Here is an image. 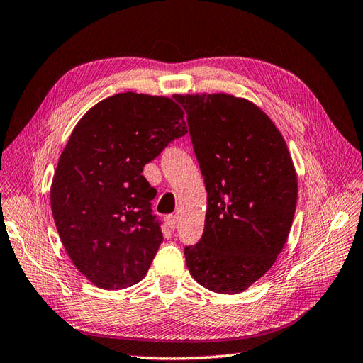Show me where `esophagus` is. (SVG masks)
Masks as SVG:
<instances>
[{
	"label": "esophagus",
	"instance_id": "34e87169",
	"mask_svg": "<svg viewBox=\"0 0 363 363\" xmlns=\"http://www.w3.org/2000/svg\"><path fill=\"white\" fill-rule=\"evenodd\" d=\"M166 225H167V228H171V229H175V226H177V217L175 216H167L166 217Z\"/></svg>",
	"mask_w": 363,
	"mask_h": 363
}]
</instances>
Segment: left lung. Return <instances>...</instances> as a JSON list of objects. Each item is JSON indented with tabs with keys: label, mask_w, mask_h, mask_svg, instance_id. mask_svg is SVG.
Wrapping results in <instances>:
<instances>
[{
	"label": "left lung",
	"mask_w": 363,
	"mask_h": 363,
	"mask_svg": "<svg viewBox=\"0 0 363 363\" xmlns=\"http://www.w3.org/2000/svg\"><path fill=\"white\" fill-rule=\"evenodd\" d=\"M208 192L205 231L184 248L197 284L238 294L267 272L293 225L297 175L284 137L254 103L179 95Z\"/></svg>",
	"instance_id": "obj_1"
}]
</instances>
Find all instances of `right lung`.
Here are the masks:
<instances>
[{"label": "right lung", "instance_id": "add662e5", "mask_svg": "<svg viewBox=\"0 0 363 363\" xmlns=\"http://www.w3.org/2000/svg\"><path fill=\"white\" fill-rule=\"evenodd\" d=\"M179 95H112L87 111L61 152L50 208L75 268L103 289L143 280L163 242L157 191L141 172L188 132Z\"/></svg>", "mask_w": 363, "mask_h": 363}]
</instances>
